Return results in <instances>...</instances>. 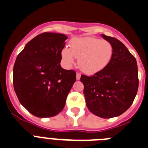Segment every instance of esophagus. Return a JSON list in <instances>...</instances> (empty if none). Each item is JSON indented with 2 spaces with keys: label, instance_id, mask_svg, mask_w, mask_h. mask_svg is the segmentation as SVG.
I'll return each mask as SVG.
<instances>
[{
  "label": "esophagus",
  "instance_id": "1",
  "mask_svg": "<svg viewBox=\"0 0 148 148\" xmlns=\"http://www.w3.org/2000/svg\"><path fill=\"white\" fill-rule=\"evenodd\" d=\"M81 78V74L79 73H76V79L77 80H80Z\"/></svg>",
  "mask_w": 148,
  "mask_h": 148
}]
</instances>
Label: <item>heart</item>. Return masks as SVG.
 Wrapping results in <instances>:
<instances>
[{
  "mask_svg": "<svg viewBox=\"0 0 148 148\" xmlns=\"http://www.w3.org/2000/svg\"><path fill=\"white\" fill-rule=\"evenodd\" d=\"M112 55L113 47L109 42L92 36L74 38L70 47H65L62 51V59L67 67H72L77 58L80 69L90 75L105 69Z\"/></svg>",
  "mask_w": 148,
  "mask_h": 148,
  "instance_id": "heart-1",
  "label": "heart"
}]
</instances>
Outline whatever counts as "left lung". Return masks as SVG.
<instances>
[{
    "mask_svg": "<svg viewBox=\"0 0 148 148\" xmlns=\"http://www.w3.org/2000/svg\"><path fill=\"white\" fill-rule=\"evenodd\" d=\"M113 47L110 62L92 76L81 75L88 109L102 118L124 113L132 104L139 86L136 60L125 45L116 38L101 34Z\"/></svg>",
    "mask_w": 148,
    "mask_h": 148,
    "instance_id": "1",
    "label": "left lung"
}]
</instances>
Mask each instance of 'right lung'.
I'll return each mask as SVG.
<instances>
[{"label":"right lung","mask_w":148,"mask_h":148,"mask_svg":"<svg viewBox=\"0 0 148 148\" xmlns=\"http://www.w3.org/2000/svg\"><path fill=\"white\" fill-rule=\"evenodd\" d=\"M67 36L45 32L25 45L13 69V85L20 103L37 117L58 114L76 80L74 70L60 65Z\"/></svg>","instance_id":"right-lung-1"}]
</instances>
